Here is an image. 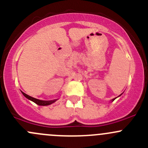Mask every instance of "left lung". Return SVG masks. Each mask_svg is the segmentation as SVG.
<instances>
[{"mask_svg": "<svg viewBox=\"0 0 148 148\" xmlns=\"http://www.w3.org/2000/svg\"><path fill=\"white\" fill-rule=\"evenodd\" d=\"M116 98H117V97H116ZM116 98H114V99H112V101H114V99H116Z\"/></svg>", "mask_w": 148, "mask_h": 148, "instance_id": "obj_1", "label": "left lung"}]
</instances>
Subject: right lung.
Instances as JSON below:
<instances>
[{
  "label": "right lung",
  "instance_id": "add662e5",
  "mask_svg": "<svg viewBox=\"0 0 148 148\" xmlns=\"http://www.w3.org/2000/svg\"><path fill=\"white\" fill-rule=\"evenodd\" d=\"M22 92V94H23V96H24L25 97H26L28 99H29V100L32 101V102H34V103H36V104H38V105H40V106L49 105V104H52V103L55 102L56 101V99H55V100H48V101L40 100V99H36V98H34V97H32L29 96V95H26V94H25L24 92Z\"/></svg>",
  "mask_w": 148,
  "mask_h": 148
}]
</instances>
